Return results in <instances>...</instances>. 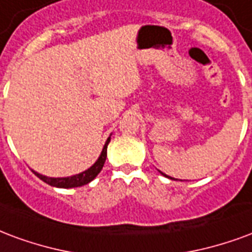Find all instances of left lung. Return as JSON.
<instances>
[{"label":"left lung","mask_w":252,"mask_h":252,"mask_svg":"<svg viewBox=\"0 0 252 252\" xmlns=\"http://www.w3.org/2000/svg\"><path fill=\"white\" fill-rule=\"evenodd\" d=\"M161 174H164L165 177H168V179H172V177H169V176H166V174H165V173H162V172H161ZM172 180H174V179H172Z\"/></svg>","instance_id":"8db88e82"}]
</instances>
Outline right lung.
Wrapping results in <instances>:
<instances>
[{"label": "right lung", "mask_w": 252, "mask_h": 252, "mask_svg": "<svg viewBox=\"0 0 252 252\" xmlns=\"http://www.w3.org/2000/svg\"><path fill=\"white\" fill-rule=\"evenodd\" d=\"M110 138L111 137H108L107 141H106L103 150H102V153L99 156V158L96 159V162L91 168H88L87 170L82 172V173L75 174V176H69V177H58V179H55V177H47V176H43V174L37 173V172H34V174L40 180H43L44 183H47L51 187H56V188H76V187H82V185L88 184V183H91L98 176L99 172L103 168L104 161H106V157H107V145L110 142Z\"/></svg>", "instance_id": "1"}]
</instances>
